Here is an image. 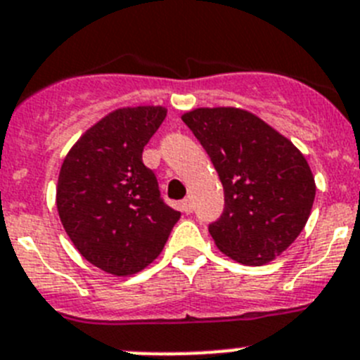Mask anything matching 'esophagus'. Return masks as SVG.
Instances as JSON below:
<instances>
[{
	"instance_id": "obj_1",
	"label": "esophagus",
	"mask_w": 360,
	"mask_h": 360,
	"mask_svg": "<svg viewBox=\"0 0 360 360\" xmlns=\"http://www.w3.org/2000/svg\"><path fill=\"white\" fill-rule=\"evenodd\" d=\"M181 210H183V212L186 213V215H188V213H192V212H193V202H192V199H188V197H186V199L181 200Z\"/></svg>"
}]
</instances>
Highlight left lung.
Returning <instances> with one entry per match:
<instances>
[{
  "label": "left lung",
  "instance_id": "left-lung-1",
  "mask_svg": "<svg viewBox=\"0 0 360 360\" xmlns=\"http://www.w3.org/2000/svg\"><path fill=\"white\" fill-rule=\"evenodd\" d=\"M183 122L224 186V212L208 226L217 248L245 265L276 258L303 231L316 197L303 154L242 109H195Z\"/></svg>",
  "mask_w": 360,
  "mask_h": 360
}]
</instances>
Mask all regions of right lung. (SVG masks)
<instances>
[{"label": "right lung", "mask_w": 360, "mask_h": 360, "mask_svg": "<svg viewBox=\"0 0 360 360\" xmlns=\"http://www.w3.org/2000/svg\"><path fill=\"white\" fill-rule=\"evenodd\" d=\"M165 116V108L118 109L93 125L60 167L57 210L64 229L105 273L127 276L147 267L181 217L141 160Z\"/></svg>", "instance_id": "add662e5"}]
</instances>
